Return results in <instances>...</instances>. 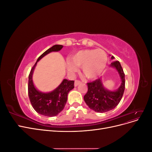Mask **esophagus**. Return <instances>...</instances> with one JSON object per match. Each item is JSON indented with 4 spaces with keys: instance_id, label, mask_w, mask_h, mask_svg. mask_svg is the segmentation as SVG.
<instances>
[{
    "instance_id": "obj_1",
    "label": "esophagus",
    "mask_w": 152,
    "mask_h": 152,
    "mask_svg": "<svg viewBox=\"0 0 152 152\" xmlns=\"http://www.w3.org/2000/svg\"><path fill=\"white\" fill-rule=\"evenodd\" d=\"M81 82H81L80 80H75V84H74V85H75V86H77L79 84H80Z\"/></svg>"
}]
</instances>
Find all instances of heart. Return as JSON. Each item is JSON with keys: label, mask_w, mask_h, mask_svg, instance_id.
Here are the masks:
<instances>
[{"label": "heart", "mask_w": 152, "mask_h": 152, "mask_svg": "<svg viewBox=\"0 0 152 152\" xmlns=\"http://www.w3.org/2000/svg\"><path fill=\"white\" fill-rule=\"evenodd\" d=\"M107 60V54L102 49L82 50L70 57L67 68L69 72H75L76 66L80 67L86 78L93 79L103 72Z\"/></svg>", "instance_id": "heart-1"}]
</instances>
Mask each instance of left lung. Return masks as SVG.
<instances>
[{
    "label": "left lung",
    "instance_id": "8db88e82",
    "mask_svg": "<svg viewBox=\"0 0 152 152\" xmlns=\"http://www.w3.org/2000/svg\"><path fill=\"white\" fill-rule=\"evenodd\" d=\"M114 57L112 56V59ZM111 66L118 72L122 83L116 91H109L104 88L100 79L87 83L88 90L84 96V99L88 107L95 112L104 113L115 108L120 103L125 89V74L120 62L114 61Z\"/></svg>",
    "mask_w": 152,
    "mask_h": 152
}]
</instances>
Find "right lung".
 <instances>
[{
    "label": "right lung",
    "instance_id": "obj_1",
    "mask_svg": "<svg viewBox=\"0 0 152 152\" xmlns=\"http://www.w3.org/2000/svg\"><path fill=\"white\" fill-rule=\"evenodd\" d=\"M63 47L62 45H54L45 50L39 57L28 75V93L31 106L37 112L47 117L56 116L63 110L68 93L74 88V81L64 79L56 89L50 93H43L35 88L32 82V74L37 63L41 58L50 52L58 51Z\"/></svg>",
    "mask_w": 152,
    "mask_h": 152
}]
</instances>
